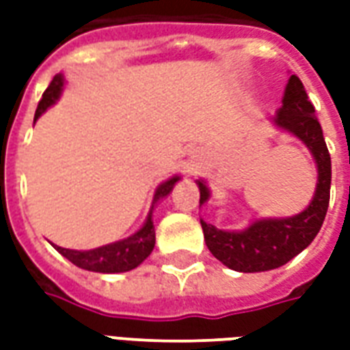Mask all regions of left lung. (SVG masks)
Masks as SVG:
<instances>
[{"instance_id": "8db88e82", "label": "left lung", "mask_w": 350, "mask_h": 350, "mask_svg": "<svg viewBox=\"0 0 350 350\" xmlns=\"http://www.w3.org/2000/svg\"><path fill=\"white\" fill-rule=\"evenodd\" d=\"M281 103L278 114L271 118V125L304 142L315 159L317 187L308 208L291 217L255 219L242 230H223L200 219L206 245L213 257L230 270L243 273L273 270L301 253L319 234L330 202V153L315 108L296 75H291L286 82ZM197 185L202 206L210 198V189L204 180H197Z\"/></svg>"}]
</instances>
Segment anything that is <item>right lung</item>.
<instances>
[{
    "label": "right lung",
    "mask_w": 350,
    "mask_h": 350,
    "mask_svg": "<svg viewBox=\"0 0 350 350\" xmlns=\"http://www.w3.org/2000/svg\"><path fill=\"white\" fill-rule=\"evenodd\" d=\"M64 86L65 79L64 75L59 72V75H56L52 79L50 86L46 88V92L42 93V99L39 100V107H37V112H35V122L41 118V114L46 108L52 107L62 97ZM180 180H182V176H172V178H168L167 182H163L155 189L150 213L146 217L144 225L138 228L135 234L127 236V238H123L120 242L107 243V245H100V247L88 251L65 250V247H59V245H54V243L52 245L65 258H69L75 266H79L82 270L99 271V273H122V271H129L133 268H137V266L144 262L146 258L150 257V253L155 247V228H153L152 219L153 208L157 206L159 200L170 195V191L174 189L176 182H180Z\"/></svg>",
    "instance_id": "add662e5"
}]
</instances>
